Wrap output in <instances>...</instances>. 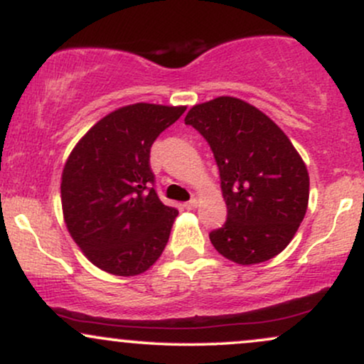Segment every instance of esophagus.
I'll list each match as a JSON object with an SVG mask.
<instances>
[{"label":"esophagus","instance_id":"1","mask_svg":"<svg viewBox=\"0 0 364 364\" xmlns=\"http://www.w3.org/2000/svg\"><path fill=\"white\" fill-rule=\"evenodd\" d=\"M196 205H198V198H191V200H188V202L185 203V208H188V210H193V208H196Z\"/></svg>","mask_w":364,"mask_h":364}]
</instances>
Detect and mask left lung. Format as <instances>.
Returning <instances> with one entry per match:
<instances>
[{"instance_id": "8db88e82", "label": "left lung", "mask_w": 364, "mask_h": 364, "mask_svg": "<svg viewBox=\"0 0 364 364\" xmlns=\"http://www.w3.org/2000/svg\"><path fill=\"white\" fill-rule=\"evenodd\" d=\"M185 123L210 145L228 205L210 232L228 260L253 265L289 245L308 207L310 178L303 159L269 116L236 97H217L188 111Z\"/></svg>"}]
</instances>
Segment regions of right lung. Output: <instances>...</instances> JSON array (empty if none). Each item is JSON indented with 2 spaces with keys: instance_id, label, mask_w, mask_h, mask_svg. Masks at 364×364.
Instances as JSON below:
<instances>
[{
  "instance_id": "right-lung-1",
  "label": "right lung",
  "mask_w": 364,
  "mask_h": 364,
  "mask_svg": "<svg viewBox=\"0 0 364 364\" xmlns=\"http://www.w3.org/2000/svg\"><path fill=\"white\" fill-rule=\"evenodd\" d=\"M185 109L124 106L95 123L70 154L61 178L63 215L99 269L139 275L164 252L178 210L157 196L150 147Z\"/></svg>"
}]
</instances>
